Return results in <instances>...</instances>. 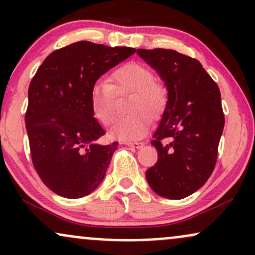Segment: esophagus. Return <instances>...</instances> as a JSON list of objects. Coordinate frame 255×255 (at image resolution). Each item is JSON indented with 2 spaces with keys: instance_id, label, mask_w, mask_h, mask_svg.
<instances>
[{
  "instance_id": "obj_1",
  "label": "esophagus",
  "mask_w": 255,
  "mask_h": 255,
  "mask_svg": "<svg viewBox=\"0 0 255 255\" xmlns=\"http://www.w3.org/2000/svg\"><path fill=\"white\" fill-rule=\"evenodd\" d=\"M126 145L128 146H131V147H135V148H140L144 146V142H137V141H125Z\"/></svg>"
}]
</instances>
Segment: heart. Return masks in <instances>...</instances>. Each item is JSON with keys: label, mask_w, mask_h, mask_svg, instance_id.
I'll use <instances>...</instances> for the list:
<instances>
[{"label": "heart", "mask_w": 255, "mask_h": 255, "mask_svg": "<svg viewBox=\"0 0 255 255\" xmlns=\"http://www.w3.org/2000/svg\"><path fill=\"white\" fill-rule=\"evenodd\" d=\"M110 83L101 80L91 86L89 105L93 118L103 126H110L116 118V95L131 93L127 110L129 115L119 119L110 135L120 140H137L146 135L151 118L164 113L168 96L150 68L141 63L129 62L113 72Z\"/></svg>", "instance_id": "obj_1"}]
</instances>
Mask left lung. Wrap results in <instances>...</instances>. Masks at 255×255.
<instances>
[{"instance_id": "left-lung-1", "label": "left lung", "mask_w": 255, "mask_h": 255, "mask_svg": "<svg viewBox=\"0 0 255 255\" xmlns=\"http://www.w3.org/2000/svg\"><path fill=\"white\" fill-rule=\"evenodd\" d=\"M168 89V102L151 144L157 163L146 180L158 195L183 199L211 176L224 128L217 84L195 58L170 49H137Z\"/></svg>"}]
</instances>
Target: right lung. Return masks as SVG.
Wrapping results in <instances>:
<instances>
[{
  "label": "right lung",
  "instance_id": "right-lung-1",
  "mask_svg": "<svg viewBox=\"0 0 255 255\" xmlns=\"http://www.w3.org/2000/svg\"><path fill=\"white\" fill-rule=\"evenodd\" d=\"M134 52L81 40L51 52L31 80L25 125L32 163L43 183L61 197L83 198L103 181L118 142H98L105 131L91 113L89 93Z\"/></svg>",
  "mask_w": 255,
  "mask_h": 255
}]
</instances>
